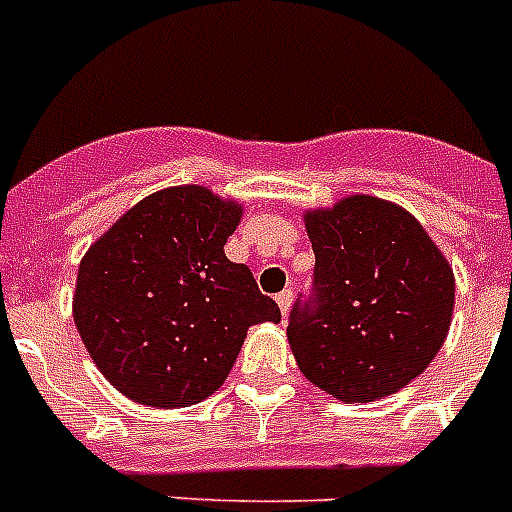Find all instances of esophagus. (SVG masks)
<instances>
[{
    "instance_id": "esophagus-1",
    "label": "esophagus",
    "mask_w": 512,
    "mask_h": 512,
    "mask_svg": "<svg viewBox=\"0 0 512 512\" xmlns=\"http://www.w3.org/2000/svg\"><path fill=\"white\" fill-rule=\"evenodd\" d=\"M292 299H294V289L292 286H286L284 292H278L276 294V302H278V307H281V313H289V307H292Z\"/></svg>"
}]
</instances>
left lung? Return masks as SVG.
Masks as SVG:
<instances>
[{"mask_svg":"<svg viewBox=\"0 0 512 512\" xmlns=\"http://www.w3.org/2000/svg\"><path fill=\"white\" fill-rule=\"evenodd\" d=\"M315 270L286 336L307 381L344 402H373L421 376L444 344L455 278L402 207L347 197L305 218Z\"/></svg>","mask_w":512,"mask_h":512,"instance_id":"8db88e82","label":"left lung"}]
</instances>
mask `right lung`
I'll use <instances>...</instances> for the list:
<instances>
[{"label":"right lung","instance_id":"right-lung-1","mask_svg":"<svg viewBox=\"0 0 512 512\" xmlns=\"http://www.w3.org/2000/svg\"><path fill=\"white\" fill-rule=\"evenodd\" d=\"M242 207L205 186L141 199L86 252L73 318L118 392L189 407L226 381L247 328L281 321L252 270L223 252Z\"/></svg>","mask_w":512,"mask_h":512}]
</instances>
